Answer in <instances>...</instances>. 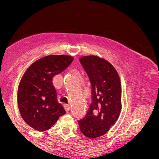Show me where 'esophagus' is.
<instances>
[{
  "mask_svg": "<svg viewBox=\"0 0 159 159\" xmlns=\"http://www.w3.org/2000/svg\"><path fill=\"white\" fill-rule=\"evenodd\" d=\"M64 108H65V110H66V112H68V111L70 110V107H69V105H64Z\"/></svg>",
  "mask_w": 159,
  "mask_h": 159,
  "instance_id": "esophagus-1",
  "label": "esophagus"
}]
</instances>
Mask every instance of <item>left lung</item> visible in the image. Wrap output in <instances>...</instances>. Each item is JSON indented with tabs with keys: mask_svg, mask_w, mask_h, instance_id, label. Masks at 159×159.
<instances>
[{
	"mask_svg": "<svg viewBox=\"0 0 159 159\" xmlns=\"http://www.w3.org/2000/svg\"><path fill=\"white\" fill-rule=\"evenodd\" d=\"M81 65L92 85V104L83 119L80 130L93 139L107 133L120 116L122 108L121 81L111 63L96 55L81 57Z\"/></svg>",
	"mask_w": 159,
	"mask_h": 159,
	"instance_id": "left-lung-1",
	"label": "left lung"
}]
</instances>
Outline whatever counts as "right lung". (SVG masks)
I'll use <instances>...</instances> for the list:
<instances>
[{"mask_svg":"<svg viewBox=\"0 0 159 159\" xmlns=\"http://www.w3.org/2000/svg\"><path fill=\"white\" fill-rule=\"evenodd\" d=\"M73 59L66 54H49L34 61L24 73L18 88V107L24 121L35 130H48L66 114L58 103L52 80Z\"/></svg>","mask_w":159,"mask_h":159,"instance_id":"1","label":"right lung"}]
</instances>
